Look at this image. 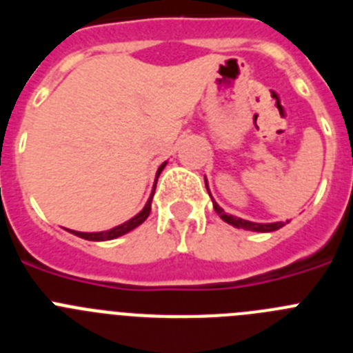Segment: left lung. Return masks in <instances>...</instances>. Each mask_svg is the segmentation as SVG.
<instances>
[{"instance_id": "1", "label": "left lung", "mask_w": 353, "mask_h": 353, "mask_svg": "<svg viewBox=\"0 0 353 353\" xmlns=\"http://www.w3.org/2000/svg\"><path fill=\"white\" fill-rule=\"evenodd\" d=\"M205 185H207V179H205ZM207 191H208V185H207ZM210 194V191H208ZM212 203H214V210L221 215V219L224 223L232 224L235 228H242V230H249V232H260V233H269V232H276L279 228L285 226V223H252V221H245V219H240V217H235V215H228L219 205L215 203L214 198H212Z\"/></svg>"}]
</instances>
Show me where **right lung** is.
I'll return each mask as SVG.
<instances>
[{"label":"right lung","instance_id":"1","mask_svg":"<svg viewBox=\"0 0 353 353\" xmlns=\"http://www.w3.org/2000/svg\"><path fill=\"white\" fill-rule=\"evenodd\" d=\"M164 166H166V162H162L161 168L157 170V176H155V185H157V179L159 174H161V171L164 170ZM154 192H155V187L154 191H152V194H150L148 201H146L145 208H143L141 212H139L138 215H134L132 219H129L127 223L120 224V226H114L111 228V230H108V232H97V233H84V232H74V230H68L70 233H74V235L81 236V239H86V240H97V242H102V240H113V239H118V236L125 235V233L132 232L134 228H138L139 224H143L146 221V217L150 215V210H152V198H154Z\"/></svg>","mask_w":353,"mask_h":353}]
</instances>
